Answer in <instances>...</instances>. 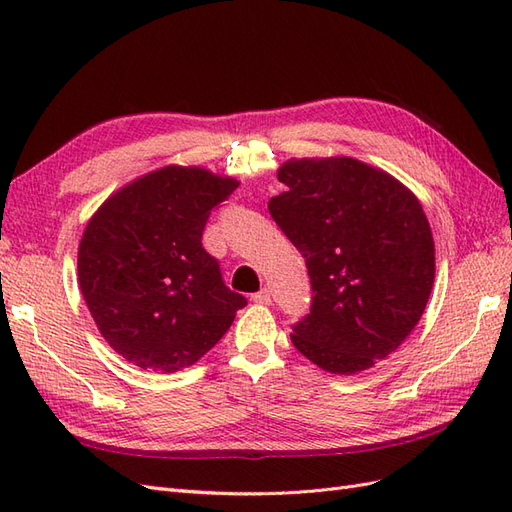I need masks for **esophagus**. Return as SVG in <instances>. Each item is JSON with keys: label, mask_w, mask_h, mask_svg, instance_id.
Here are the masks:
<instances>
[{"label": "esophagus", "mask_w": 512, "mask_h": 512, "mask_svg": "<svg viewBox=\"0 0 512 512\" xmlns=\"http://www.w3.org/2000/svg\"><path fill=\"white\" fill-rule=\"evenodd\" d=\"M252 299H254V303H260V305H271V301H273V297H271V290H269V288H262V290H258Z\"/></svg>", "instance_id": "esophagus-1"}]
</instances>
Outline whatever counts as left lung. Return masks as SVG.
I'll list each match as a JSON object with an SVG mask.
<instances>
[{
  "mask_svg": "<svg viewBox=\"0 0 512 512\" xmlns=\"http://www.w3.org/2000/svg\"><path fill=\"white\" fill-rule=\"evenodd\" d=\"M269 213L303 254L312 307L292 344L331 374L352 376L395 352L429 301L436 250L418 198L354 158L290 160Z\"/></svg>",
  "mask_w": 512,
  "mask_h": 512,
  "instance_id": "obj_1",
  "label": "left lung"
}]
</instances>
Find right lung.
Segmentation results:
<instances>
[{"instance_id": "obj_1", "label": "right lung", "mask_w": 512, "mask_h": 512, "mask_svg": "<svg viewBox=\"0 0 512 512\" xmlns=\"http://www.w3.org/2000/svg\"><path fill=\"white\" fill-rule=\"evenodd\" d=\"M239 188L198 166H164L104 200L79 245V284L102 337L132 365H194L230 329L243 294L203 247L211 211Z\"/></svg>"}]
</instances>
